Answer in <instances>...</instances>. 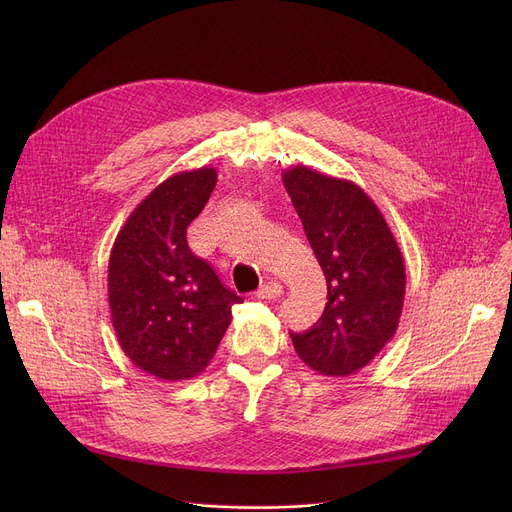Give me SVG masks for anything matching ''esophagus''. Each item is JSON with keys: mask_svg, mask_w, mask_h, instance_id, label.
Wrapping results in <instances>:
<instances>
[{"mask_svg": "<svg viewBox=\"0 0 512 512\" xmlns=\"http://www.w3.org/2000/svg\"><path fill=\"white\" fill-rule=\"evenodd\" d=\"M283 294V287L277 281H267L257 289L259 300H277Z\"/></svg>", "mask_w": 512, "mask_h": 512, "instance_id": "34e87169", "label": "esophagus"}]
</instances>
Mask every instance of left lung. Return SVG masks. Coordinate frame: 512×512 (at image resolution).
<instances>
[{
	"label": "left lung",
	"mask_w": 512,
	"mask_h": 512,
	"mask_svg": "<svg viewBox=\"0 0 512 512\" xmlns=\"http://www.w3.org/2000/svg\"><path fill=\"white\" fill-rule=\"evenodd\" d=\"M310 247L324 271L328 302L306 332H289L298 356L324 377L360 371L395 336L405 298L401 249L377 204L350 180L308 166L283 172Z\"/></svg>",
	"instance_id": "1"
}]
</instances>
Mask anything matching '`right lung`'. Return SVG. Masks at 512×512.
Masks as SVG:
<instances>
[{"label": "right lung", "instance_id": "obj_1", "mask_svg": "<svg viewBox=\"0 0 512 512\" xmlns=\"http://www.w3.org/2000/svg\"><path fill=\"white\" fill-rule=\"evenodd\" d=\"M214 184V168L170 176L137 204L111 249L109 308L119 346L162 381L200 375L231 324V308L243 302L186 241Z\"/></svg>", "mask_w": 512, "mask_h": 512}]
</instances>
